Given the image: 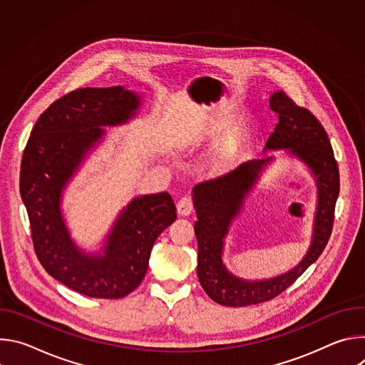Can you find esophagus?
I'll list each match as a JSON object with an SVG mask.
<instances>
[{
	"instance_id": "obj_1",
	"label": "esophagus",
	"mask_w": 365,
	"mask_h": 365,
	"mask_svg": "<svg viewBox=\"0 0 365 365\" xmlns=\"http://www.w3.org/2000/svg\"><path fill=\"white\" fill-rule=\"evenodd\" d=\"M193 211V200L190 196H183L178 202V214L182 217L190 215Z\"/></svg>"
}]
</instances>
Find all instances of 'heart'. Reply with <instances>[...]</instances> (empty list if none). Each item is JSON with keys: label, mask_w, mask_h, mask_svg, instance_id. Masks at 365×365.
I'll return each mask as SVG.
<instances>
[{"label": "heart", "mask_w": 365, "mask_h": 365, "mask_svg": "<svg viewBox=\"0 0 365 365\" xmlns=\"http://www.w3.org/2000/svg\"><path fill=\"white\" fill-rule=\"evenodd\" d=\"M234 159H235V154L234 153H231V151L225 153L222 158L218 160V169H228L232 165Z\"/></svg>", "instance_id": "obj_1"}]
</instances>
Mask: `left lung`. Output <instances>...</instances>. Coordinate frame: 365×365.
<instances>
[{
    "instance_id": "1",
    "label": "left lung",
    "mask_w": 365,
    "mask_h": 365,
    "mask_svg": "<svg viewBox=\"0 0 365 365\" xmlns=\"http://www.w3.org/2000/svg\"><path fill=\"white\" fill-rule=\"evenodd\" d=\"M270 108L279 123L267 138L269 148H290L312 169L319 187L315 237L302 263L292 272L264 282H244L222 266V241L231 220L242 206L244 196L254 186L259 170L272 158L244 163L237 169L203 180L193 189L197 238V277L212 300L224 306L241 307L274 299L292 286L325 250L335 221V203L339 195V169L328 134L319 120L284 92H276Z\"/></svg>"
}]
</instances>
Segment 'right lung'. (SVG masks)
<instances>
[{"label": "right lung", "instance_id": "add662e5", "mask_svg": "<svg viewBox=\"0 0 365 365\" xmlns=\"http://www.w3.org/2000/svg\"><path fill=\"white\" fill-rule=\"evenodd\" d=\"M138 98L121 88H81L56 99L36 121L20 170L34 252L43 269L69 289L121 299L143 282L154 241L176 220L170 193L134 199L120 215L102 257L81 252L61 215L62 190L102 125L125 123Z\"/></svg>", "mask_w": 365, "mask_h": 365}]
</instances>
